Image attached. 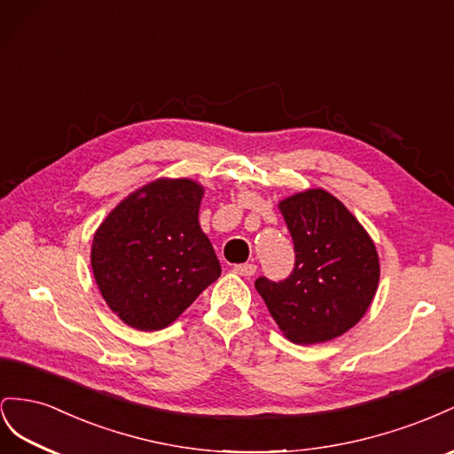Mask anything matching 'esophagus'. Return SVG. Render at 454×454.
I'll return each mask as SVG.
<instances>
[{
    "label": "esophagus",
    "mask_w": 454,
    "mask_h": 454,
    "mask_svg": "<svg viewBox=\"0 0 454 454\" xmlns=\"http://www.w3.org/2000/svg\"><path fill=\"white\" fill-rule=\"evenodd\" d=\"M234 271H236V274L243 276V278H251V276H254L256 264H253V262H247V264H238V266H234Z\"/></svg>",
    "instance_id": "esophagus-1"
}]
</instances>
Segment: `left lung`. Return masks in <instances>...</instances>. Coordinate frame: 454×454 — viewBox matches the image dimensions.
I'll return each mask as SVG.
<instances>
[{
	"mask_svg": "<svg viewBox=\"0 0 454 454\" xmlns=\"http://www.w3.org/2000/svg\"><path fill=\"white\" fill-rule=\"evenodd\" d=\"M294 243V270L279 283L258 278L254 287L285 339L321 344L357 325L380 279L374 241L346 205L323 188L279 201Z\"/></svg>",
	"mask_w": 454,
	"mask_h": 454,
	"instance_id": "left-lung-1",
	"label": "left lung"
}]
</instances>
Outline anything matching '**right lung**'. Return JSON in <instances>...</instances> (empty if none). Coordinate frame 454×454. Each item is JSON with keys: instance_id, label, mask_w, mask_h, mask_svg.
<instances>
[{"instance_id": "1", "label": "right lung", "mask_w": 454, "mask_h": 454, "mask_svg": "<svg viewBox=\"0 0 454 454\" xmlns=\"http://www.w3.org/2000/svg\"><path fill=\"white\" fill-rule=\"evenodd\" d=\"M203 193L192 178H155L97 228L90 268L102 299L125 325H171L218 279L223 270L200 226Z\"/></svg>"}]
</instances>
